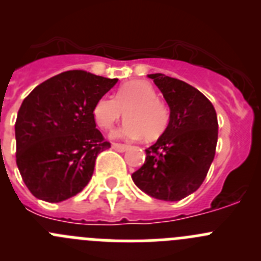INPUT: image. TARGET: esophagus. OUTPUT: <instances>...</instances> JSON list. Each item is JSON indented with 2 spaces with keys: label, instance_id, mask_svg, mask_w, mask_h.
Returning <instances> with one entry per match:
<instances>
[{
  "label": "esophagus",
  "instance_id": "34e87169",
  "mask_svg": "<svg viewBox=\"0 0 261 261\" xmlns=\"http://www.w3.org/2000/svg\"><path fill=\"white\" fill-rule=\"evenodd\" d=\"M112 148H113L114 150H117V152H119V153H123V152H126V150H127V145H125V144H118V143H113V144H112Z\"/></svg>",
  "mask_w": 261,
  "mask_h": 261
}]
</instances>
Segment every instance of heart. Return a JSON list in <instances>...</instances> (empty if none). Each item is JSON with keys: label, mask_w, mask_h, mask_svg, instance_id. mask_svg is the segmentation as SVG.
Returning a JSON list of instances; mask_svg holds the SVG:
<instances>
[{"label": "heart", "mask_w": 261, "mask_h": 261, "mask_svg": "<svg viewBox=\"0 0 261 261\" xmlns=\"http://www.w3.org/2000/svg\"><path fill=\"white\" fill-rule=\"evenodd\" d=\"M127 119L112 133L116 139L155 140L166 130L170 112L165 103L158 100L155 89L144 80H133L118 87L114 97L101 96L92 109L95 122L104 130H111L114 123Z\"/></svg>", "instance_id": "heart-1"}]
</instances>
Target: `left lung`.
<instances>
[{
  "mask_svg": "<svg viewBox=\"0 0 261 261\" xmlns=\"http://www.w3.org/2000/svg\"><path fill=\"white\" fill-rule=\"evenodd\" d=\"M164 95L170 121L157 142L145 149V162L131 175L153 198L175 202L196 192L215 157L218 117L196 87L162 73L148 74Z\"/></svg>",
  "mask_w": 261,
  "mask_h": 261,
  "instance_id": "8db88e82",
  "label": "left lung"
}]
</instances>
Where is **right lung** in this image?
Returning a JSON list of instances; mask_svg holds the SVG:
<instances>
[{
  "mask_svg": "<svg viewBox=\"0 0 261 261\" xmlns=\"http://www.w3.org/2000/svg\"><path fill=\"white\" fill-rule=\"evenodd\" d=\"M117 81L68 70L23 100L15 122L16 165L38 199L65 201L89 184L97 154L111 147L96 128L92 109Z\"/></svg>",
  "mask_w": 261,
  "mask_h": 261,
  "instance_id": "obj_1",
  "label": "right lung"
}]
</instances>
